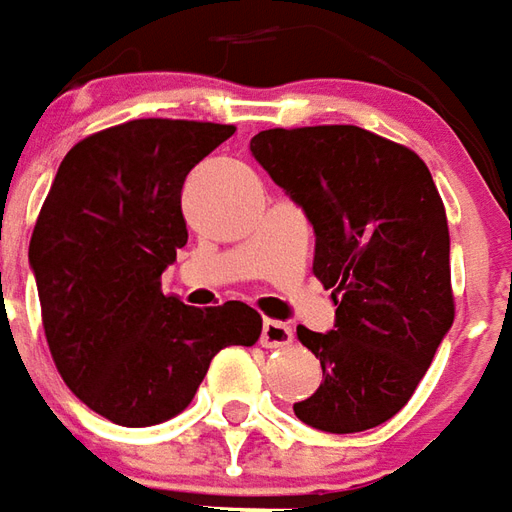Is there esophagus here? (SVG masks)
Listing matches in <instances>:
<instances>
[{
  "label": "esophagus",
  "instance_id": "obj_1",
  "mask_svg": "<svg viewBox=\"0 0 512 512\" xmlns=\"http://www.w3.org/2000/svg\"><path fill=\"white\" fill-rule=\"evenodd\" d=\"M295 342V331L278 320H264L262 325V344L264 347H289Z\"/></svg>",
  "mask_w": 512,
  "mask_h": 512
}]
</instances>
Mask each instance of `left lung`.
Returning a JSON list of instances; mask_svg holds the SVG:
<instances>
[{
  "label": "left lung",
  "instance_id": "1",
  "mask_svg": "<svg viewBox=\"0 0 512 512\" xmlns=\"http://www.w3.org/2000/svg\"><path fill=\"white\" fill-rule=\"evenodd\" d=\"M250 151L314 226V275L333 289L331 333L297 328L322 383L295 416L361 433L405 408L455 320L449 226L419 154L358 126L267 129Z\"/></svg>",
  "mask_w": 512,
  "mask_h": 512
}]
</instances>
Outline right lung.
Masks as SVG:
<instances>
[{
  "label": "right lung",
  "mask_w": 512,
  "mask_h": 512,
  "mask_svg": "<svg viewBox=\"0 0 512 512\" xmlns=\"http://www.w3.org/2000/svg\"><path fill=\"white\" fill-rule=\"evenodd\" d=\"M237 126L137 118L79 140L57 170L30 239L54 366L79 400L123 427L173 419L228 344L259 342L239 300L192 308L162 295L187 245L184 179Z\"/></svg>",
  "instance_id": "right-lung-1"
}]
</instances>
